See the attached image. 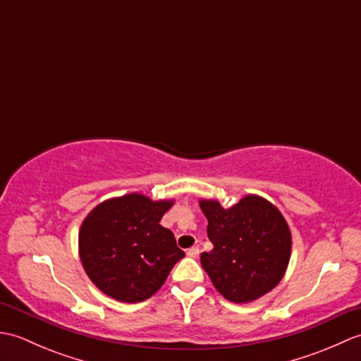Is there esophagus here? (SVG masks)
Segmentation results:
<instances>
[{
  "label": "esophagus",
  "mask_w": 361,
  "mask_h": 361,
  "mask_svg": "<svg viewBox=\"0 0 361 361\" xmlns=\"http://www.w3.org/2000/svg\"><path fill=\"white\" fill-rule=\"evenodd\" d=\"M198 255H200V250H198V247H192L188 250V256L189 257H197Z\"/></svg>",
  "instance_id": "1"
}]
</instances>
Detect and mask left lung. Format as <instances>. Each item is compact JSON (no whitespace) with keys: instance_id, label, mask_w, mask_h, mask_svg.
I'll list each match as a JSON object with an SVG mask.
<instances>
[{"instance_id":"obj_1","label":"left lung","mask_w":361,"mask_h":361,"mask_svg":"<svg viewBox=\"0 0 361 361\" xmlns=\"http://www.w3.org/2000/svg\"><path fill=\"white\" fill-rule=\"evenodd\" d=\"M198 203L214 245L209 252H202V267L219 293L247 304L278 286L291 256V233L281 211L256 194L229 208L212 198Z\"/></svg>"}]
</instances>
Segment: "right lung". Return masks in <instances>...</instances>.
Segmentation results:
<instances>
[{
    "label": "right lung",
    "instance_id": "add662e5",
    "mask_svg": "<svg viewBox=\"0 0 361 361\" xmlns=\"http://www.w3.org/2000/svg\"><path fill=\"white\" fill-rule=\"evenodd\" d=\"M173 200L140 192L113 197L88 212L79 229V257L94 286L116 301L141 302L163 287L185 257L171 229L159 225Z\"/></svg>",
    "mask_w": 361,
    "mask_h": 361
}]
</instances>
